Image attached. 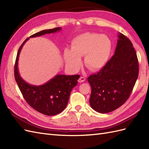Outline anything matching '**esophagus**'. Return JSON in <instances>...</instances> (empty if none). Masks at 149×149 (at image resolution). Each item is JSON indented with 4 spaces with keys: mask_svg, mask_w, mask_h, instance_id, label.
Listing matches in <instances>:
<instances>
[{
    "mask_svg": "<svg viewBox=\"0 0 149 149\" xmlns=\"http://www.w3.org/2000/svg\"><path fill=\"white\" fill-rule=\"evenodd\" d=\"M85 81H86V78L84 77H80V78L79 79V80H78V81H79L80 83L84 82Z\"/></svg>",
    "mask_w": 149,
    "mask_h": 149,
    "instance_id": "obj_1",
    "label": "esophagus"
}]
</instances>
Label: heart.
<instances>
[{
    "mask_svg": "<svg viewBox=\"0 0 149 149\" xmlns=\"http://www.w3.org/2000/svg\"><path fill=\"white\" fill-rule=\"evenodd\" d=\"M112 49V43L106 35L85 33L75 37L71 48H65L63 57L67 65L77 71L82 65L81 58L84 55V63L90 70L97 71L108 63Z\"/></svg>",
    "mask_w": 149,
    "mask_h": 149,
    "instance_id": "heart-1",
    "label": "heart"
}]
</instances>
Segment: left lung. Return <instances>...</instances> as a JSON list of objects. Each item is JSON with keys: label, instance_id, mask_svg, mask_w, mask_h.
<instances>
[{"label": "left lung", "instance_id": "8db88e82", "mask_svg": "<svg viewBox=\"0 0 149 149\" xmlns=\"http://www.w3.org/2000/svg\"><path fill=\"white\" fill-rule=\"evenodd\" d=\"M117 45L106 65L90 75V105L95 111L107 113L123 105L128 99L139 75V62L133 45L122 33L118 34Z\"/></svg>", "mask_w": 149, "mask_h": 149}]
</instances>
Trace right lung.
Here are the masks:
<instances>
[{"mask_svg":"<svg viewBox=\"0 0 149 149\" xmlns=\"http://www.w3.org/2000/svg\"><path fill=\"white\" fill-rule=\"evenodd\" d=\"M61 29L43 30L27 38L19 49L14 67L15 79L26 102L37 111L47 116L56 115L65 109L71 91L77 86L80 75L57 74L43 85H31L21 77L18 70L19 57L22 47L30 38L54 33L60 31Z\"/></svg>","mask_w":149,"mask_h":149,"instance_id":"add662e5","label":"right lung"}]
</instances>
